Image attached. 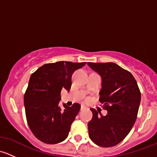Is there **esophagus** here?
Returning <instances> with one entry per match:
<instances>
[{"label":"esophagus","instance_id":"34e87169","mask_svg":"<svg viewBox=\"0 0 157 157\" xmlns=\"http://www.w3.org/2000/svg\"><path fill=\"white\" fill-rule=\"evenodd\" d=\"M83 109H85V106L81 105V107H80V110H83Z\"/></svg>","mask_w":157,"mask_h":157}]
</instances>
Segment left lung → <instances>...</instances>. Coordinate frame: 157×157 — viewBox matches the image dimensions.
<instances>
[{
  "label": "left lung",
  "mask_w": 157,
  "mask_h": 157,
  "mask_svg": "<svg viewBox=\"0 0 157 157\" xmlns=\"http://www.w3.org/2000/svg\"><path fill=\"white\" fill-rule=\"evenodd\" d=\"M102 77L99 102L108 112L105 116L90 109L93 118L88 123L92 141L102 147L118 144L129 134L137 119L140 91L132 74L118 64L87 63Z\"/></svg>",
  "instance_id": "obj_1"
}]
</instances>
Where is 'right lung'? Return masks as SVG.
Segmentation results:
<instances>
[{
  "mask_svg": "<svg viewBox=\"0 0 157 157\" xmlns=\"http://www.w3.org/2000/svg\"><path fill=\"white\" fill-rule=\"evenodd\" d=\"M86 64L58 61L44 64L32 74L24 94L26 121L35 137L43 143L55 144L68 136L80 105L64 104L61 108V92L63 88L70 90L73 73Z\"/></svg>",
  "mask_w": 157,
  "mask_h": 157,
  "instance_id": "right-lung-1",
  "label": "right lung"
}]
</instances>
